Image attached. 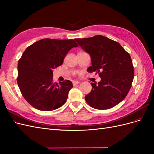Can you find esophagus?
Segmentation results:
<instances>
[{
	"instance_id": "34e87169",
	"label": "esophagus",
	"mask_w": 154,
	"mask_h": 154,
	"mask_svg": "<svg viewBox=\"0 0 154 154\" xmlns=\"http://www.w3.org/2000/svg\"><path fill=\"white\" fill-rule=\"evenodd\" d=\"M79 83H80V82H78V81H74L72 82L73 85H76L79 84Z\"/></svg>"
}]
</instances>
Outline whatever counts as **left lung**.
Here are the masks:
<instances>
[{"label": "left lung", "mask_w": 154, "mask_h": 154, "mask_svg": "<svg viewBox=\"0 0 154 154\" xmlns=\"http://www.w3.org/2000/svg\"><path fill=\"white\" fill-rule=\"evenodd\" d=\"M75 40L91 56L92 66L87 71H96L101 78L97 83H91L92 91L85 96L86 102L98 110L117 105L127 96L134 80V67L130 54L117 42L104 36Z\"/></svg>", "instance_id": "1"}]
</instances>
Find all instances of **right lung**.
Listing matches in <instances>:
<instances>
[{"label": "right lung", "mask_w": 154, "mask_h": 154, "mask_svg": "<svg viewBox=\"0 0 154 154\" xmlns=\"http://www.w3.org/2000/svg\"><path fill=\"white\" fill-rule=\"evenodd\" d=\"M74 40L44 38L25 50L18 63L17 83L22 96L34 108L51 111L62 106L73 85L71 81L53 82V69L62 66Z\"/></svg>", "instance_id": "add662e5"}]
</instances>
